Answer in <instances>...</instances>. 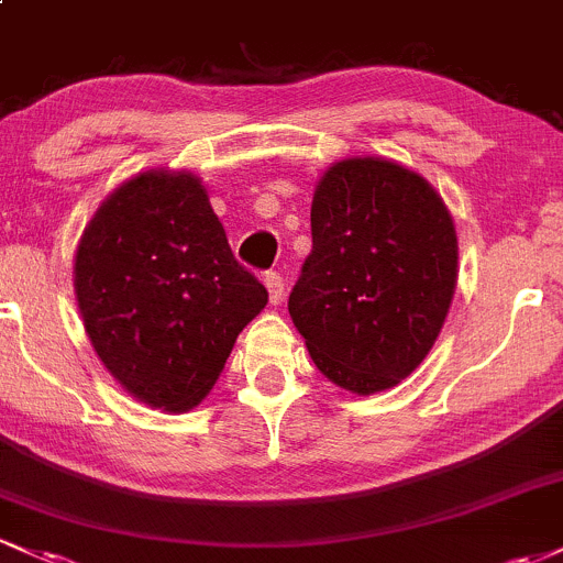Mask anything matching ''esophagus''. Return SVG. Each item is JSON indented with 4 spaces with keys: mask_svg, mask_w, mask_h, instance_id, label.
<instances>
[{
    "mask_svg": "<svg viewBox=\"0 0 563 563\" xmlns=\"http://www.w3.org/2000/svg\"><path fill=\"white\" fill-rule=\"evenodd\" d=\"M264 286H267L272 305H280L283 296H286V283H283V277L277 275V272H267V275H264Z\"/></svg>",
    "mask_w": 563,
    "mask_h": 563,
    "instance_id": "esophagus-1",
    "label": "esophagus"
}]
</instances>
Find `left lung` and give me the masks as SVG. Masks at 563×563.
I'll use <instances>...</instances> for the list:
<instances>
[{"label":"left lung","instance_id":"1","mask_svg":"<svg viewBox=\"0 0 563 563\" xmlns=\"http://www.w3.org/2000/svg\"><path fill=\"white\" fill-rule=\"evenodd\" d=\"M312 253L288 312L314 366L357 395L390 390L435 344L456 288L441 195L385 157L333 163L312 197Z\"/></svg>","mask_w":563,"mask_h":563}]
</instances>
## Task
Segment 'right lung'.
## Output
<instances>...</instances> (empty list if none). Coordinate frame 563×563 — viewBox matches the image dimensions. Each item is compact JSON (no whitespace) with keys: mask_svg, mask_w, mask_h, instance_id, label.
Wrapping results in <instances>:
<instances>
[{"mask_svg":"<svg viewBox=\"0 0 563 563\" xmlns=\"http://www.w3.org/2000/svg\"><path fill=\"white\" fill-rule=\"evenodd\" d=\"M74 291L109 374L163 411L211 393L238 333L267 305L189 170H146L111 191L77 245Z\"/></svg>","mask_w":563,"mask_h":563,"instance_id":"right-lung-1","label":"right lung"}]
</instances>
